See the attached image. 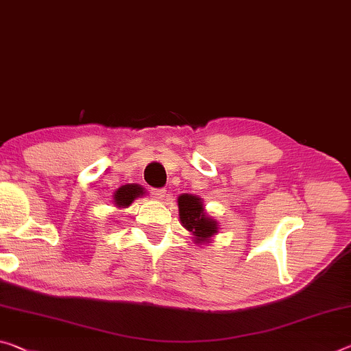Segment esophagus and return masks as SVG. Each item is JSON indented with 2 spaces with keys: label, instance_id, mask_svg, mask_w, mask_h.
Masks as SVG:
<instances>
[{
  "label": "esophagus",
  "instance_id": "34e87169",
  "mask_svg": "<svg viewBox=\"0 0 351 351\" xmlns=\"http://www.w3.org/2000/svg\"><path fill=\"white\" fill-rule=\"evenodd\" d=\"M152 195H153V198L159 199V202H164L167 192H165V189H153Z\"/></svg>",
  "mask_w": 351,
  "mask_h": 351
}]
</instances>
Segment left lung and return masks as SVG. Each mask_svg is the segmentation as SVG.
Segmentation results:
<instances>
[{"instance_id":"8db88e82","label":"left lung","mask_w":351,"mask_h":351,"mask_svg":"<svg viewBox=\"0 0 351 351\" xmlns=\"http://www.w3.org/2000/svg\"><path fill=\"white\" fill-rule=\"evenodd\" d=\"M176 202L181 223L193 236V242L197 245H206L213 242L214 236L220 230V225L206 213L203 199L192 193H181Z\"/></svg>"}]
</instances>
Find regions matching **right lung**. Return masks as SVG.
Instances as JSON below:
<instances>
[{
	"label": "right lung",
	"instance_id": "1",
	"mask_svg": "<svg viewBox=\"0 0 351 351\" xmlns=\"http://www.w3.org/2000/svg\"><path fill=\"white\" fill-rule=\"evenodd\" d=\"M143 195H147V191L142 186L125 184L114 192L112 202L119 209H126L130 208L131 203L134 202L136 198H142Z\"/></svg>",
	"mask_w": 351,
	"mask_h": 351
}]
</instances>
